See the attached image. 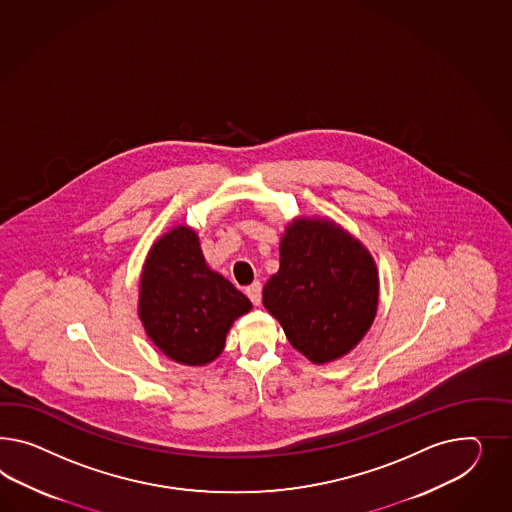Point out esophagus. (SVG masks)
Here are the masks:
<instances>
[{
	"label": "esophagus",
	"instance_id": "esophagus-1",
	"mask_svg": "<svg viewBox=\"0 0 512 512\" xmlns=\"http://www.w3.org/2000/svg\"><path fill=\"white\" fill-rule=\"evenodd\" d=\"M246 294H248L251 304L261 305V302H263V285H261V281L251 283L248 289H246Z\"/></svg>",
	"mask_w": 512,
	"mask_h": 512
}]
</instances>
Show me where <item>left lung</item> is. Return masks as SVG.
Returning a JSON list of instances; mask_svg holds the SVG:
<instances>
[{"label":"left lung","instance_id":"8db88e82","mask_svg":"<svg viewBox=\"0 0 512 512\" xmlns=\"http://www.w3.org/2000/svg\"><path fill=\"white\" fill-rule=\"evenodd\" d=\"M263 304L305 358L318 365L337 360L373 324V257L332 221H292L279 246V272L264 285Z\"/></svg>","mask_w":512,"mask_h":512}]
</instances>
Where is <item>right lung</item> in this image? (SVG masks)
Here are the masks:
<instances>
[{
  "label": "right lung",
  "mask_w": 512,
  "mask_h": 512,
  "mask_svg": "<svg viewBox=\"0 0 512 512\" xmlns=\"http://www.w3.org/2000/svg\"><path fill=\"white\" fill-rule=\"evenodd\" d=\"M251 302L208 268L188 227L162 236L147 257L139 287V317L152 343L184 365L216 360L236 318Z\"/></svg>",
  "instance_id": "obj_1"
}]
</instances>
